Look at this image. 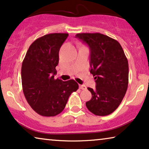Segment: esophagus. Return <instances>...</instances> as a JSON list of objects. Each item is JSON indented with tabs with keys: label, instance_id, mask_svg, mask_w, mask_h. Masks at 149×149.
Instances as JSON below:
<instances>
[{
	"label": "esophagus",
	"instance_id": "obj_1",
	"mask_svg": "<svg viewBox=\"0 0 149 149\" xmlns=\"http://www.w3.org/2000/svg\"><path fill=\"white\" fill-rule=\"evenodd\" d=\"M79 88L81 90H86L87 88L84 85H79Z\"/></svg>",
	"mask_w": 149,
	"mask_h": 149
}]
</instances>
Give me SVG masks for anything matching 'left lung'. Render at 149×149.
Here are the masks:
<instances>
[{
  "instance_id": "obj_1",
  "label": "left lung",
  "mask_w": 149,
  "mask_h": 149,
  "mask_svg": "<svg viewBox=\"0 0 149 149\" xmlns=\"http://www.w3.org/2000/svg\"><path fill=\"white\" fill-rule=\"evenodd\" d=\"M75 37L91 49V73L96 79V89L88 88L91 99L86 102L96 116L112 113L122 101L128 86V61L116 40L100 33H77Z\"/></svg>"
}]
</instances>
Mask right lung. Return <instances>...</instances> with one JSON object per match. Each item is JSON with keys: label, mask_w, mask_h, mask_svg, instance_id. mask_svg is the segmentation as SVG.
<instances>
[{"label": "right lung", "mask_w": 149, "mask_h": 149, "mask_svg": "<svg viewBox=\"0 0 149 149\" xmlns=\"http://www.w3.org/2000/svg\"><path fill=\"white\" fill-rule=\"evenodd\" d=\"M53 33L36 40L30 46L22 65L23 92L28 104L40 116L53 117L65 107L68 98L79 86L74 79H54L58 52L68 36Z\"/></svg>", "instance_id": "obj_1"}]
</instances>
